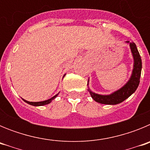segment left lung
I'll use <instances>...</instances> for the list:
<instances>
[{
  "label": "left lung",
  "instance_id": "left-lung-1",
  "mask_svg": "<svg viewBox=\"0 0 150 150\" xmlns=\"http://www.w3.org/2000/svg\"><path fill=\"white\" fill-rule=\"evenodd\" d=\"M125 43L129 44L134 59V65L132 75L130 76L128 82L122 88L113 91L110 95H100V94L95 93L88 88V90L91 97L94 99V100L98 103L103 104H110V105L120 104L125 99L128 98V97L131 96L138 87L139 83H140L141 69H142V61H141V58H140L136 44L134 42H129V41H125ZM88 82H89V78L87 83L88 87Z\"/></svg>",
  "mask_w": 150,
  "mask_h": 150
}]
</instances>
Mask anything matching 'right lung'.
I'll return each instance as SVG.
<instances>
[{
	"mask_svg": "<svg viewBox=\"0 0 150 150\" xmlns=\"http://www.w3.org/2000/svg\"><path fill=\"white\" fill-rule=\"evenodd\" d=\"M65 75V74H64ZM58 95H59V93L57 94V95H55V96H53L52 98H51L48 99V100H43V101H38V102H30V101H28V100H25V99H23V100L25 102H26L27 104H30V105H32V106H35V107H39V106H43V105H46V104H50L52 100H54V99L56 98L57 96H58Z\"/></svg>",
	"mask_w": 150,
	"mask_h": 150,
	"instance_id": "add662e5",
	"label": "right lung"
}]
</instances>
